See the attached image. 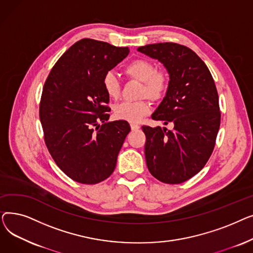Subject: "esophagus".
Segmentation results:
<instances>
[{"instance_id":"esophagus-1","label":"esophagus","mask_w":253,"mask_h":253,"mask_svg":"<svg viewBox=\"0 0 253 253\" xmlns=\"http://www.w3.org/2000/svg\"><path fill=\"white\" fill-rule=\"evenodd\" d=\"M130 127H131V130H133V131H136V130H138L139 128H140V126L139 125H137V124H130Z\"/></svg>"}]
</instances>
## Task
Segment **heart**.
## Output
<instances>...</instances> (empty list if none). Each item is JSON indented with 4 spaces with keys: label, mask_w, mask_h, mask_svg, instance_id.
<instances>
[{
    "label": "heart",
    "mask_w": 253,
    "mask_h": 253,
    "mask_svg": "<svg viewBox=\"0 0 253 253\" xmlns=\"http://www.w3.org/2000/svg\"><path fill=\"white\" fill-rule=\"evenodd\" d=\"M125 75L141 83L139 95L151 100H161L168 91L170 78L166 71L156 70V65L144 58H137L129 62L124 68ZM102 86L111 98H117L120 94V83L112 72L106 73L102 78ZM150 112V105L145 100L123 101L114 108V116L119 120L128 122H138Z\"/></svg>",
    "instance_id": "obj_1"
}]
</instances>
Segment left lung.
<instances>
[{
  "mask_svg": "<svg viewBox=\"0 0 253 253\" xmlns=\"http://www.w3.org/2000/svg\"><path fill=\"white\" fill-rule=\"evenodd\" d=\"M137 51L166 69L169 88L152 119L174 125L173 130L142 126L147 166L160 181L181 183L205 166L214 149L220 112L213 78L203 60L185 46L158 43Z\"/></svg>",
  "mask_w": 253,
  "mask_h": 253,
  "instance_id": "obj_1",
  "label": "left lung"
}]
</instances>
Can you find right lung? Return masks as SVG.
<instances>
[{
  "instance_id": "obj_1",
  "label": "right lung",
  "mask_w": 253,
  "mask_h": 253,
  "mask_svg": "<svg viewBox=\"0 0 253 253\" xmlns=\"http://www.w3.org/2000/svg\"><path fill=\"white\" fill-rule=\"evenodd\" d=\"M128 54L127 47L80 40L46 80L40 103L45 142L57 166L75 181L98 183L116 168L130 125L124 120L106 122L110 97L102 78Z\"/></svg>"
}]
</instances>
